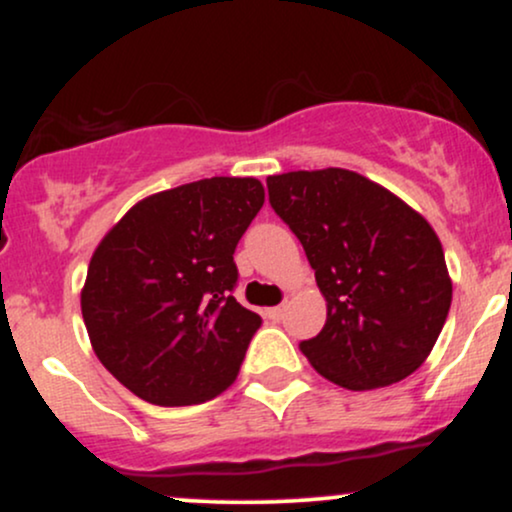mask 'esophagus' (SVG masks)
I'll use <instances>...</instances> for the list:
<instances>
[{"label":"esophagus","mask_w":512,"mask_h":512,"mask_svg":"<svg viewBox=\"0 0 512 512\" xmlns=\"http://www.w3.org/2000/svg\"><path fill=\"white\" fill-rule=\"evenodd\" d=\"M267 317L272 322H281V320H284V308H281V305H279V308H269Z\"/></svg>","instance_id":"1"}]
</instances>
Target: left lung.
Listing matches in <instances>:
<instances>
[{"mask_svg":"<svg viewBox=\"0 0 512 512\" xmlns=\"http://www.w3.org/2000/svg\"><path fill=\"white\" fill-rule=\"evenodd\" d=\"M267 190L327 301L322 332L301 342L317 373L346 390L387 387L414 373L452 301L431 223L354 170L269 175Z\"/></svg>","mask_w":512,"mask_h":512,"instance_id":"left-lung-1","label":"left lung"}]
</instances>
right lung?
<instances>
[{"instance_id":"1","label":"right lung","mask_w":512,"mask_h":512,"mask_svg":"<svg viewBox=\"0 0 512 512\" xmlns=\"http://www.w3.org/2000/svg\"><path fill=\"white\" fill-rule=\"evenodd\" d=\"M262 204L255 178L187 182L134 204L93 252L88 339L144 402L202 404L238 378L262 317L233 298V252Z\"/></svg>"}]
</instances>
